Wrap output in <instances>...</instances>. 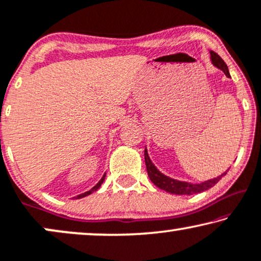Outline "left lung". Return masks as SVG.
Instances as JSON below:
<instances>
[{"label":"left lung","mask_w":261,"mask_h":261,"mask_svg":"<svg viewBox=\"0 0 261 261\" xmlns=\"http://www.w3.org/2000/svg\"><path fill=\"white\" fill-rule=\"evenodd\" d=\"M210 56H211L210 57L211 63H213L216 68L221 69L227 77H230V74H229L227 64L224 63V61L222 60L220 56H218L216 52H214V51H210ZM144 159H145V166H147L148 175L152 181V184L158 186L159 189L166 191V192L172 193V194H180V196H182V194H187V196H190V194L200 193V192H204V191L211 189V187L216 185V184L220 181V180L223 178V176L227 174V172L229 171L228 169L227 172H224L223 174L217 176V178L206 180V181H203L199 184H192V182L180 181V180L173 179V178H171V176L165 175L163 173L160 172L159 169L156 168V166L154 165V163L151 162L150 158H149L147 148L144 149Z\"/></svg>","instance_id":"8db88e82"}]
</instances>
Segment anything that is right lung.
Wrapping results in <instances>:
<instances>
[{"label":"right lung","mask_w":261,"mask_h":261,"mask_svg":"<svg viewBox=\"0 0 261 261\" xmlns=\"http://www.w3.org/2000/svg\"><path fill=\"white\" fill-rule=\"evenodd\" d=\"M105 176H106V173H105V174H103V175H102V178L99 180V182H98V184H96V185H95L94 187H93V189H92V190L87 191V192H85V193H82V194H79V196H76V197H74V199H80V198H83V197H87V196H89V194H90V193H93V192H94V191H96V190H98V189H99V187H100V186H101V184L103 182V180H105Z\"/></svg>","instance_id":"right-lung-1"}]
</instances>
